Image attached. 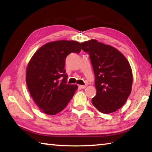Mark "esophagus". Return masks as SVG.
<instances>
[{
	"label": "esophagus",
	"mask_w": 152,
	"mask_h": 152,
	"mask_svg": "<svg viewBox=\"0 0 152 152\" xmlns=\"http://www.w3.org/2000/svg\"><path fill=\"white\" fill-rule=\"evenodd\" d=\"M86 87V85H79V88H80L82 89L85 88Z\"/></svg>",
	"instance_id": "34e87169"
}]
</instances>
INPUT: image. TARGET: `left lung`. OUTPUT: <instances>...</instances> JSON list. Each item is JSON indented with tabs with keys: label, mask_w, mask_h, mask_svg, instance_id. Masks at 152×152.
Instances as JSON below:
<instances>
[{
	"label": "left lung",
	"mask_w": 152,
	"mask_h": 152,
	"mask_svg": "<svg viewBox=\"0 0 152 152\" xmlns=\"http://www.w3.org/2000/svg\"><path fill=\"white\" fill-rule=\"evenodd\" d=\"M94 73L96 96L92 103L100 112L111 113L121 108L132 92V70L127 59L109 45L92 39L81 43Z\"/></svg>",
	"instance_id": "1"
}]
</instances>
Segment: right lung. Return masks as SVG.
I'll return each mask as SVG.
<instances>
[{"instance_id":"right-lung-1","label":"right lung","mask_w":152,"mask_h":152,"mask_svg":"<svg viewBox=\"0 0 152 152\" xmlns=\"http://www.w3.org/2000/svg\"><path fill=\"white\" fill-rule=\"evenodd\" d=\"M80 51L81 45L78 42L56 41L43 45L31 59L26 72L27 88L43 113L57 114L72 99L78 86L67 84L64 66L67 56Z\"/></svg>"}]
</instances>
